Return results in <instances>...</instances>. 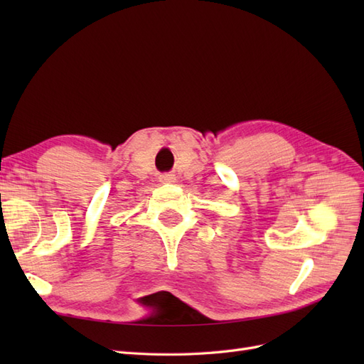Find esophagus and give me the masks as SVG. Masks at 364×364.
I'll return each instance as SVG.
<instances>
[{"mask_svg":"<svg viewBox=\"0 0 364 364\" xmlns=\"http://www.w3.org/2000/svg\"><path fill=\"white\" fill-rule=\"evenodd\" d=\"M174 181V174H162L161 176V182H173Z\"/></svg>","mask_w":364,"mask_h":364,"instance_id":"obj_1","label":"esophagus"}]
</instances>
